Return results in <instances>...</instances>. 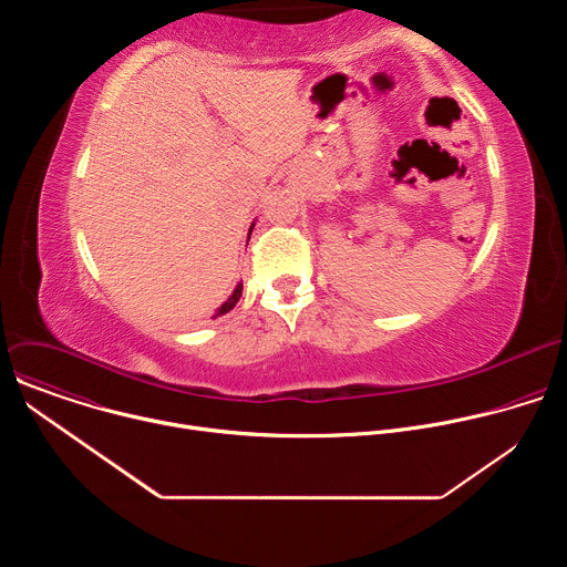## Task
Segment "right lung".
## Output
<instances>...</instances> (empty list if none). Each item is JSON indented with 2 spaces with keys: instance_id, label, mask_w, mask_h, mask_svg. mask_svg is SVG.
I'll list each match as a JSON object with an SVG mask.
<instances>
[{
  "instance_id": "right-lung-1",
  "label": "right lung",
  "mask_w": 567,
  "mask_h": 567,
  "mask_svg": "<svg viewBox=\"0 0 567 567\" xmlns=\"http://www.w3.org/2000/svg\"><path fill=\"white\" fill-rule=\"evenodd\" d=\"M249 237H251V233H249ZM239 296H241V282L235 287V291H233V296L215 311V316L213 318H217V316H221V313H226V311H230L235 305H237V300H239Z\"/></svg>"
}]
</instances>
